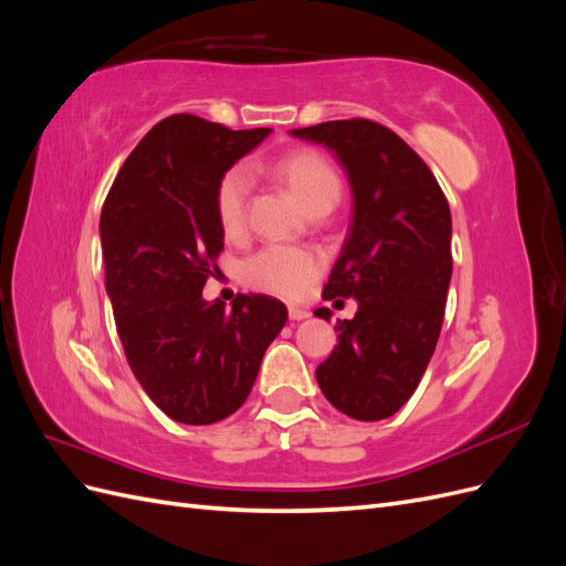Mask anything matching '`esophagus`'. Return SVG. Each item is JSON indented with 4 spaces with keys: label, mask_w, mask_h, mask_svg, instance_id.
Here are the masks:
<instances>
[{
    "label": "esophagus",
    "mask_w": 566,
    "mask_h": 566,
    "mask_svg": "<svg viewBox=\"0 0 566 566\" xmlns=\"http://www.w3.org/2000/svg\"><path fill=\"white\" fill-rule=\"evenodd\" d=\"M287 316H290V321H304V318H310L312 314L306 310H300V306H287Z\"/></svg>",
    "instance_id": "1"
}]
</instances>
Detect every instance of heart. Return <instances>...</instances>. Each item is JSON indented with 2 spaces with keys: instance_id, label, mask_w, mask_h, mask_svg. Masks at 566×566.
Returning a JSON list of instances; mask_svg holds the SVG:
<instances>
[{
  "instance_id": "1",
  "label": "heart",
  "mask_w": 566,
  "mask_h": 566,
  "mask_svg": "<svg viewBox=\"0 0 566 566\" xmlns=\"http://www.w3.org/2000/svg\"><path fill=\"white\" fill-rule=\"evenodd\" d=\"M273 172L281 177L290 191L297 196L306 212L333 205L339 200L342 181L337 169L321 153L302 148L273 163ZM250 198V177L245 169L233 167L221 175L214 188V214L217 224L227 238H238L245 229ZM321 269L318 256L312 250L271 245L245 262L243 273L252 287L279 295H297Z\"/></svg>"
}]
</instances>
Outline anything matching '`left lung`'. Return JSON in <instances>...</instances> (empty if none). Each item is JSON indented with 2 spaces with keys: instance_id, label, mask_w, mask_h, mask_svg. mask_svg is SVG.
I'll list each match as a JSON object with an SVG mask.
<instances>
[{
  "instance_id": "1",
  "label": "left lung",
  "mask_w": 566,
  "mask_h": 566,
  "mask_svg": "<svg viewBox=\"0 0 566 566\" xmlns=\"http://www.w3.org/2000/svg\"><path fill=\"white\" fill-rule=\"evenodd\" d=\"M290 134L328 148L352 188L349 231L323 297H354L358 312L339 321L316 380L339 413L385 420L413 397L441 333L449 202L418 153L378 123L333 119Z\"/></svg>"
}]
</instances>
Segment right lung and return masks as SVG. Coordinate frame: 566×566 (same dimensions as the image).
Here are the masks:
<instances>
[{"mask_svg":"<svg viewBox=\"0 0 566 566\" xmlns=\"http://www.w3.org/2000/svg\"><path fill=\"white\" fill-rule=\"evenodd\" d=\"M269 134L165 117L129 153L101 210L106 293L127 364L150 401L184 424L235 413L287 321L269 295H238L231 306L202 297L224 248L217 181Z\"/></svg>","mask_w":566,"mask_h":566,"instance_id":"1","label":"right lung"}]
</instances>
